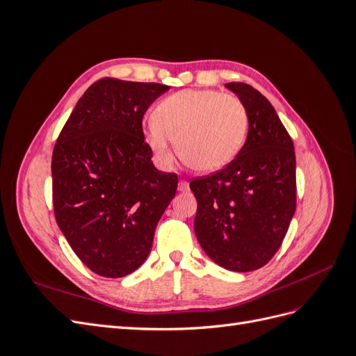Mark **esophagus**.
<instances>
[{
	"label": "esophagus",
	"mask_w": 356,
	"mask_h": 356,
	"mask_svg": "<svg viewBox=\"0 0 356 356\" xmlns=\"http://www.w3.org/2000/svg\"><path fill=\"white\" fill-rule=\"evenodd\" d=\"M188 182L187 181H184V179H181L179 182H178V190L179 191H182V193H186V191H188Z\"/></svg>",
	"instance_id": "34e87169"
}]
</instances>
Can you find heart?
<instances>
[{
    "instance_id": "1",
    "label": "heart",
    "mask_w": 356,
    "mask_h": 356,
    "mask_svg": "<svg viewBox=\"0 0 356 356\" xmlns=\"http://www.w3.org/2000/svg\"><path fill=\"white\" fill-rule=\"evenodd\" d=\"M248 132V113L234 95L218 90H181L168 96L147 124L145 139L161 165L174 160L170 141L178 156L197 172H215L238 156Z\"/></svg>"
}]
</instances>
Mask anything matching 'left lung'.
<instances>
[{"mask_svg": "<svg viewBox=\"0 0 356 356\" xmlns=\"http://www.w3.org/2000/svg\"><path fill=\"white\" fill-rule=\"evenodd\" d=\"M243 102L250 129L241 152L221 170L193 178L196 238L212 260L252 272L277 252L296 212V153L285 126L252 86L227 83Z\"/></svg>", "mask_w": 356, "mask_h": 356, "instance_id": "obj_1", "label": "left lung"}]
</instances>
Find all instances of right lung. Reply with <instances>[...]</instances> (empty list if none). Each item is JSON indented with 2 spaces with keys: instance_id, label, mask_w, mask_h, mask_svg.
<instances>
[{
  "instance_id": "obj_1",
  "label": "right lung",
  "mask_w": 356,
  "mask_h": 356,
  "mask_svg": "<svg viewBox=\"0 0 356 356\" xmlns=\"http://www.w3.org/2000/svg\"><path fill=\"white\" fill-rule=\"evenodd\" d=\"M169 86L105 77L84 92L51 157L55 218L84 266L123 277L152 251L156 225L178 186L154 168L143 118Z\"/></svg>"
}]
</instances>
